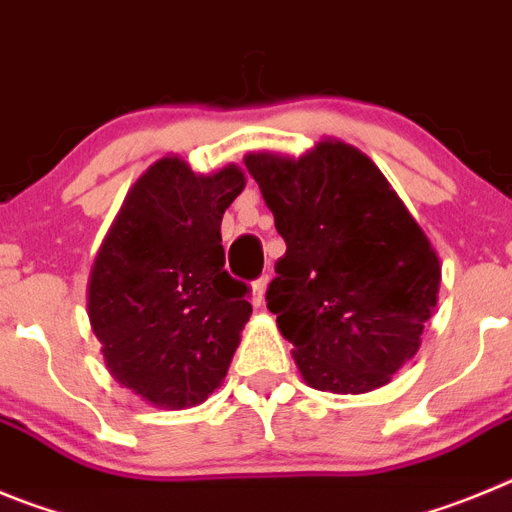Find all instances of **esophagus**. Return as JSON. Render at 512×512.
Listing matches in <instances>:
<instances>
[{
    "label": "esophagus",
    "instance_id": "1",
    "mask_svg": "<svg viewBox=\"0 0 512 512\" xmlns=\"http://www.w3.org/2000/svg\"><path fill=\"white\" fill-rule=\"evenodd\" d=\"M266 284H269V277H259L256 282L251 284V302L256 307L264 302V295H266Z\"/></svg>",
    "mask_w": 512,
    "mask_h": 512
}]
</instances>
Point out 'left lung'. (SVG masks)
<instances>
[{"mask_svg":"<svg viewBox=\"0 0 512 512\" xmlns=\"http://www.w3.org/2000/svg\"><path fill=\"white\" fill-rule=\"evenodd\" d=\"M287 253L266 307L310 387L377 390L415 356L436 307L441 266L382 171L323 140L302 158L248 153Z\"/></svg>","mask_w":512,"mask_h":512,"instance_id":"obj_1","label":"left lung"}]
</instances>
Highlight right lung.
<instances>
[{
	"label": "right lung",
	"instance_id": "1",
	"mask_svg": "<svg viewBox=\"0 0 512 512\" xmlns=\"http://www.w3.org/2000/svg\"><path fill=\"white\" fill-rule=\"evenodd\" d=\"M246 187L238 166L194 174L161 158L130 189L89 279V320L112 377L156 408L207 400L251 315L223 269L220 223Z\"/></svg>",
	"mask_w": 512,
	"mask_h": 512
}]
</instances>
